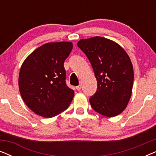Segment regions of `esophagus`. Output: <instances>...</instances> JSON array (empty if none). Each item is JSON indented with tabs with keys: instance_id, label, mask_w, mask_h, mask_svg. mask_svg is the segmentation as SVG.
Returning <instances> with one entry per match:
<instances>
[{
	"instance_id": "34e87169",
	"label": "esophagus",
	"mask_w": 156,
	"mask_h": 156,
	"mask_svg": "<svg viewBox=\"0 0 156 156\" xmlns=\"http://www.w3.org/2000/svg\"><path fill=\"white\" fill-rule=\"evenodd\" d=\"M76 89H77V90H78V91H80V90H81V89H82V85H81V84H80V85H79V86H77V87H76Z\"/></svg>"
}]
</instances>
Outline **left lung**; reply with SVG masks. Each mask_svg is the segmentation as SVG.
<instances>
[{"label":"left lung","instance_id":"8db88e82","mask_svg":"<svg viewBox=\"0 0 156 156\" xmlns=\"http://www.w3.org/2000/svg\"><path fill=\"white\" fill-rule=\"evenodd\" d=\"M77 46L89 59L97 80L91 107L104 116L113 117L125 109L131 96L133 69L129 55L116 42L102 37L82 39Z\"/></svg>","mask_w":156,"mask_h":156}]
</instances>
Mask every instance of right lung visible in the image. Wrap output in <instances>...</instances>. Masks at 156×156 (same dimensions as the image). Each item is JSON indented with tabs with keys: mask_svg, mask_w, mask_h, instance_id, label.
<instances>
[{
	"mask_svg": "<svg viewBox=\"0 0 156 156\" xmlns=\"http://www.w3.org/2000/svg\"><path fill=\"white\" fill-rule=\"evenodd\" d=\"M73 48L70 42H49L23 62L18 85L25 104L35 114L52 118L71 104L74 91L66 84L65 60Z\"/></svg>",
	"mask_w": 156,
	"mask_h": 156,
	"instance_id": "1",
	"label": "right lung"
}]
</instances>
